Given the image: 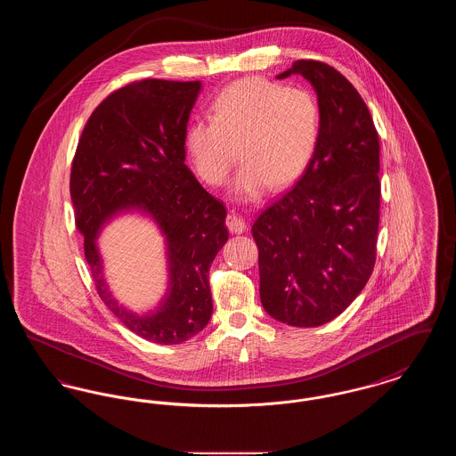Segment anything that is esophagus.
I'll list each match as a JSON object with an SVG mask.
<instances>
[{"mask_svg": "<svg viewBox=\"0 0 456 456\" xmlns=\"http://www.w3.org/2000/svg\"><path fill=\"white\" fill-rule=\"evenodd\" d=\"M227 227H229V231L232 232V234H242L244 231H246V220L238 216L236 212H231L229 216H227Z\"/></svg>", "mask_w": 456, "mask_h": 456, "instance_id": "esophagus-1", "label": "esophagus"}]
</instances>
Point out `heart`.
Here are the masks:
<instances>
[{"instance_id": "heart-1", "label": "heart", "mask_w": 456, "mask_h": 456, "mask_svg": "<svg viewBox=\"0 0 456 456\" xmlns=\"http://www.w3.org/2000/svg\"><path fill=\"white\" fill-rule=\"evenodd\" d=\"M320 131L322 110L309 90L249 77L218 92L210 121H193L184 147L198 177L210 186L227 181L239 153L232 195L253 201L268 186L281 190L303 175Z\"/></svg>"}]
</instances>
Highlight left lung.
Returning a JSON list of instances; mask_svg holds the SVG:
<instances>
[{
	"instance_id": "obj_1",
	"label": "left lung",
	"mask_w": 456,
	"mask_h": 456,
	"mask_svg": "<svg viewBox=\"0 0 456 456\" xmlns=\"http://www.w3.org/2000/svg\"><path fill=\"white\" fill-rule=\"evenodd\" d=\"M316 92L322 131L301 179L251 227L265 311L285 325H325L368 283L379 224V140L368 106L333 66L299 60Z\"/></svg>"
}]
</instances>
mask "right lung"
<instances>
[{
    "mask_svg": "<svg viewBox=\"0 0 456 456\" xmlns=\"http://www.w3.org/2000/svg\"><path fill=\"white\" fill-rule=\"evenodd\" d=\"M201 82L142 80L112 92L82 131L69 193L101 299L138 337L175 346L208 325V270L229 239L225 207L186 166L184 134ZM151 217L165 238L168 289L147 314L118 304L96 239L116 216Z\"/></svg>",
    "mask_w": 456,
    "mask_h": 456,
    "instance_id": "add662e5",
    "label": "right lung"
}]
</instances>
